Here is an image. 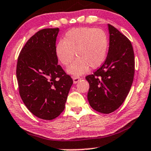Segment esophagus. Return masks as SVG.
<instances>
[{
	"mask_svg": "<svg viewBox=\"0 0 151 151\" xmlns=\"http://www.w3.org/2000/svg\"><path fill=\"white\" fill-rule=\"evenodd\" d=\"M80 80H81V78H80V77H73V83L74 84L78 83V82H79Z\"/></svg>",
	"mask_w": 151,
	"mask_h": 151,
	"instance_id": "34e87169",
	"label": "esophagus"
}]
</instances>
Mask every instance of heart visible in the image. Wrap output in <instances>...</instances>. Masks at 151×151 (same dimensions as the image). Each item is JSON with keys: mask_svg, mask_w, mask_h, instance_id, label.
I'll return each mask as SVG.
<instances>
[{"mask_svg": "<svg viewBox=\"0 0 151 151\" xmlns=\"http://www.w3.org/2000/svg\"><path fill=\"white\" fill-rule=\"evenodd\" d=\"M109 49V38L105 32L99 29L80 27L72 29L55 46L57 58L63 65L73 61L75 53L78 59L68 67L67 73L80 76L89 67L96 69L104 63Z\"/></svg>", "mask_w": 151, "mask_h": 151, "instance_id": "heart-1", "label": "heart"}]
</instances>
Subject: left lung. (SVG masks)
Listing matches in <instances>:
<instances>
[{
    "instance_id": "1",
    "label": "left lung",
    "mask_w": 151,
    "mask_h": 151,
    "mask_svg": "<svg viewBox=\"0 0 151 151\" xmlns=\"http://www.w3.org/2000/svg\"><path fill=\"white\" fill-rule=\"evenodd\" d=\"M108 55L100 69L86 80L89 84L87 99L98 112L109 114L122 104L129 94L135 73L133 49L130 40L108 24Z\"/></svg>"
}]
</instances>
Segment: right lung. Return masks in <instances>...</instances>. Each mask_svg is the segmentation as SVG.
<instances>
[{"mask_svg": "<svg viewBox=\"0 0 151 151\" xmlns=\"http://www.w3.org/2000/svg\"><path fill=\"white\" fill-rule=\"evenodd\" d=\"M58 28L44 29L31 37L20 51L16 67L19 93L35 116L55 119L65 109L73 80L55 55Z\"/></svg>", "mask_w": 151, "mask_h": 151, "instance_id": "right-lung-1", "label": "right lung"}]
</instances>
